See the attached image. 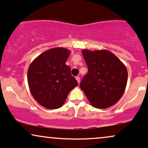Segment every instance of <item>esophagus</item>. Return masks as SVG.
Instances as JSON below:
<instances>
[{
  "label": "esophagus",
  "mask_w": 148,
  "mask_h": 148,
  "mask_svg": "<svg viewBox=\"0 0 148 148\" xmlns=\"http://www.w3.org/2000/svg\"><path fill=\"white\" fill-rule=\"evenodd\" d=\"M75 79H76V80L77 81V82L79 84V82H80V78H79V76H77V77H75Z\"/></svg>",
  "instance_id": "obj_1"
}]
</instances>
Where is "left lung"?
<instances>
[{
    "label": "left lung",
    "mask_w": 148,
    "mask_h": 148,
    "mask_svg": "<svg viewBox=\"0 0 148 148\" xmlns=\"http://www.w3.org/2000/svg\"><path fill=\"white\" fill-rule=\"evenodd\" d=\"M88 73L80 83L81 89L93 107L106 109L120 100L125 90L127 70L124 64L107 50H82Z\"/></svg>",
    "instance_id": "1"
}]
</instances>
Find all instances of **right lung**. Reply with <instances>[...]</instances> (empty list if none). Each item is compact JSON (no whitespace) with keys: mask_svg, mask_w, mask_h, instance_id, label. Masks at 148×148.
I'll return each mask as SVG.
<instances>
[{"mask_svg":"<svg viewBox=\"0 0 148 148\" xmlns=\"http://www.w3.org/2000/svg\"><path fill=\"white\" fill-rule=\"evenodd\" d=\"M71 51L54 48L43 52L30 64L27 71L29 91L39 105L46 109L60 108L78 83L66 65Z\"/></svg>","mask_w":148,"mask_h":148,"instance_id":"right-lung-1","label":"right lung"}]
</instances>
